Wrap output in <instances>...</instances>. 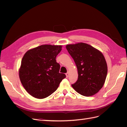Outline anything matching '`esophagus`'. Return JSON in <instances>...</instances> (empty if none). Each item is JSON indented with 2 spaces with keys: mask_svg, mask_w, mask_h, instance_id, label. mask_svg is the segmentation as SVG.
Here are the masks:
<instances>
[{
  "mask_svg": "<svg viewBox=\"0 0 127 127\" xmlns=\"http://www.w3.org/2000/svg\"><path fill=\"white\" fill-rule=\"evenodd\" d=\"M66 77H68V76H69V72H68L67 73H66Z\"/></svg>",
  "mask_w": 127,
  "mask_h": 127,
  "instance_id": "34e87169",
  "label": "esophagus"
}]
</instances>
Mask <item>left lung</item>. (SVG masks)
Segmentation results:
<instances>
[{
    "instance_id": "1",
    "label": "left lung",
    "mask_w": 127,
    "mask_h": 127,
    "mask_svg": "<svg viewBox=\"0 0 127 127\" xmlns=\"http://www.w3.org/2000/svg\"><path fill=\"white\" fill-rule=\"evenodd\" d=\"M66 47L78 70V79L72 87L85 96L96 94L103 86L107 72V64L102 53L82 42L67 44Z\"/></svg>"
}]
</instances>
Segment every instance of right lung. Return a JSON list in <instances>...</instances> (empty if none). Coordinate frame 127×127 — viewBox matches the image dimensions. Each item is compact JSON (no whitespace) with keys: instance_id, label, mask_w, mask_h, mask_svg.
Segmentation results:
<instances>
[{"instance_id":"add662e5","label":"right lung","mask_w":127,"mask_h":127,"mask_svg":"<svg viewBox=\"0 0 127 127\" xmlns=\"http://www.w3.org/2000/svg\"><path fill=\"white\" fill-rule=\"evenodd\" d=\"M62 45H41L27 51L19 69V77L25 90L33 97L42 99L55 92L66 75L59 73L56 58Z\"/></svg>"}]
</instances>
